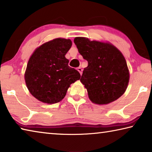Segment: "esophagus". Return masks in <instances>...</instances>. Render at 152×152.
<instances>
[{
  "label": "esophagus",
  "instance_id": "obj_1",
  "mask_svg": "<svg viewBox=\"0 0 152 152\" xmlns=\"http://www.w3.org/2000/svg\"><path fill=\"white\" fill-rule=\"evenodd\" d=\"M77 71L79 72V73L81 75L82 74V72H83V69L81 68V67H78L77 68Z\"/></svg>",
  "mask_w": 152,
  "mask_h": 152
}]
</instances>
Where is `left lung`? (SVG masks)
<instances>
[{"mask_svg": "<svg viewBox=\"0 0 152 152\" xmlns=\"http://www.w3.org/2000/svg\"><path fill=\"white\" fill-rule=\"evenodd\" d=\"M79 53L88 63L80 81L88 90L89 98L97 104H107L123 95L127 88L129 72L126 60L110 43L74 39Z\"/></svg>", "mask_w": 152, "mask_h": 152, "instance_id": "left-lung-1", "label": "left lung"}]
</instances>
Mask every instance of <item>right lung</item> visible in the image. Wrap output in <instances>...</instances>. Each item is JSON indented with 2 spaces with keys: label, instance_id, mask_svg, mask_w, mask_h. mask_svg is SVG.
Segmentation results:
<instances>
[{
  "label": "right lung",
  "instance_id": "add662e5",
  "mask_svg": "<svg viewBox=\"0 0 152 152\" xmlns=\"http://www.w3.org/2000/svg\"><path fill=\"white\" fill-rule=\"evenodd\" d=\"M71 46L69 39H54L38 47L29 59L25 80L29 92L38 100L59 102L71 84L80 79V73L69 66L65 58Z\"/></svg>",
  "mask_w": 152,
  "mask_h": 152
}]
</instances>
